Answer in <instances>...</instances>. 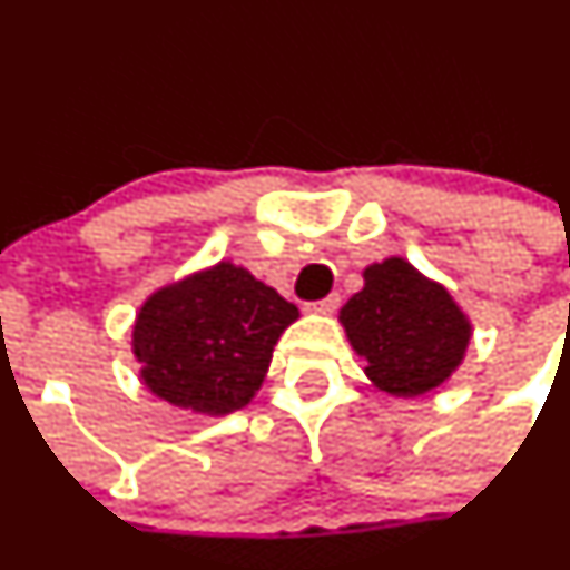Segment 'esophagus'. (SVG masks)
<instances>
[{
    "instance_id": "34e87169",
    "label": "esophagus",
    "mask_w": 570,
    "mask_h": 570,
    "mask_svg": "<svg viewBox=\"0 0 570 570\" xmlns=\"http://www.w3.org/2000/svg\"><path fill=\"white\" fill-rule=\"evenodd\" d=\"M340 307V293H332V296L321 298V302L307 304V312H315V315H332Z\"/></svg>"
}]
</instances>
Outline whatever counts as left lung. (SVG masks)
Masks as SVG:
<instances>
[{"instance_id": "obj_1", "label": "left lung", "mask_w": 570, "mask_h": 570, "mask_svg": "<svg viewBox=\"0 0 570 570\" xmlns=\"http://www.w3.org/2000/svg\"><path fill=\"white\" fill-rule=\"evenodd\" d=\"M364 375L394 396H421L443 385L468 353L473 323L449 291L405 258L364 268V287L340 309Z\"/></svg>"}]
</instances>
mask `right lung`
Wrapping results in <instances>:
<instances>
[{
	"label": "right lung",
	"mask_w": 570,
	"mask_h": 570,
	"mask_svg": "<svg viewBox=\"0 0 570 570\" xmlns=\"http://www.w3.org/2000/svg\"><path fill=\"white\" fill-rule=\"evenodd\" d=\"M298 317L244 266L219 261L151 293L132 323L140 381L160 400L200 415L253 402L274 345Z\"/></svg>",
	"instance_id": "1"
}]
</instances>
